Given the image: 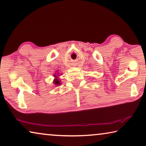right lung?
<instances>
[{"instance_id": "right-lung-1", "label": "right lung", "mask_w": 146, "mask_h": 146, "mask_svg": "<svg viewBox=\"0 0 146 146\" xmlns=\"http://www.w3.org/2000/svg\"><path fill=\"white\" fill-rule=\"evenodd\" d=\"M59 75L58 73H56V74L54 73V75H53V77H54V80H53V83H54V84L56 86H59L61 84L60 79L58 77V76H60V75ZM60 75H62V74H60Z\"/></svg>"}]
</instances>
